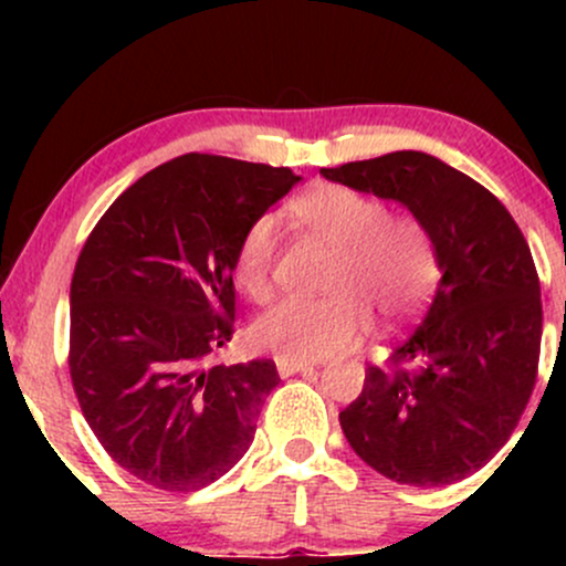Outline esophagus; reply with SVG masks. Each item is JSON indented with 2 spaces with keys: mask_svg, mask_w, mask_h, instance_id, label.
<instances>
[{
  "mask_svg": "<svg viewBox=\"0 0 566 566\" xmlns=\"http://www.w3.org/2000/svg\"><path fill=\"white\" fill-rule=\"evenodd\" d=\"M316 365L314 361H303V359H282V356H279L276 359V369H279V375H282V378H290V375H295V373H305V369H314Z\"/></svg>",
  "mask_w": 566,
  "mask_h": 566,
  "instance_id": "34e87169",
  "label": "esophagus"
}]
</instances>
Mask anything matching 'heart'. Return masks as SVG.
Listing matches in <instances>:
<instances>
[{
	"label": "heart",
	"instance_id": "b5f03b06",
	"mask_svg": "<svg viewBox=\"0 0 566 566\" xmlns=\"http://www.w3.org/2000/svg\"><path fill=\"white\" fill-rule=\"evenodd\" d=\"M292 216L337 252L327 290L333 295L284 297L252 324L258 348L282 359H322L346 348L380 314L405 322L428 301L437 284V255L418 220L394 218L380 199L348 186H314L290 205ZM276 255V220H252L237 247L239 287L255 301L271 295Z\"/></svg>",
	"mask_w": 566,
	"mask_h": 566
}]
</instances>
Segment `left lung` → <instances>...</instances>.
<instances>
[{"label": "left lung", "instance_id": "left-lung-1", "mask_svg": "<svg viewBox=\"0 0 566 566\" xmlns=\"http://www.w3.org/2000/svg\"><path fill=\"white\" fill-rule=\"evenodd\" d=\"M354 191L405 205L433 244L441 282L388 367H367L340 412L348 444L386 479L444 486L495 458L537 378L541 282L516 220L482 184L423 151L324 167Z\"/></svg>", "mask_w": 566, "mask_h": 566}]
</instances>
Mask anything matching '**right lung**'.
Masks as SVG:
<instances>
[{"label":"right lung","instance_id":"right-lung-1","mask_svg":"<svg viewBox=\"0 0 566 566\" xmlns=\"http://www.w3.org/2000/svg\"><path fill=\"white\" fill-rule=\"evenodd\" d=\"M297 175L212 154L146 172L97 220L71 279L69 369L103 450L143 484L197 492L255 439L276 365L207 367L233 335V261Z\"/></svg>","mask_w":566,"mask_h":566}]
</instances>
